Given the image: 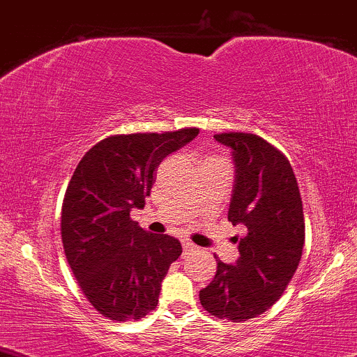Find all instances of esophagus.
Masks as SVG:
<instances>
[{
	"label": "esophagus",
	"mask_w": 357,
	"mask_h": 357,
	"mask_svg": "<svg viewBox=\"0 0 357 357\" xmlns=\"http://www.w3.org/2000/svg\"><path fill=\"white\" fill-rule=\"evenodd\" d=\"M192 250H196V245H194V243H191V242H183V254H184V255L191 254Z\"/></svg>",
	"instance_id": "34e87169"
}]
</instances>
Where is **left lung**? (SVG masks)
Wrapping results in <instances>:
<instances>
[{"mask_svg": "<svg viewBox=\"0 0 357 357\" xmlns=\"http://www.w3.org/2000/svg\"><path fill=\"white\" fill-rule=\"evenodd\" d=\"M232 150L236 184L229 220L241 224L236 265L218 260L215 277L199 291L202 308L219 319L242 323L278 301L298 268L305 218L298 183L282 151L254 133L214 135ZM218 259V257H215Z\"/></svg>", "mask_w": 357, "mask_h": 357, "instance_id": "obj_1", "label": "left lung"}]
</instances>
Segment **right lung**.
<instances>
[{
  "label": "right lung",
  "instance_id": "right-lung-1",
  "mask_svg": "<svg viewBox=\"0 0 357 357\" xmlns=\"http://www.w3.org/2000/svg\"><path fill=\"white\" fill-rule=\"evenodd\" d=\"M197 133L114 135L90 148L72 174L62 204V243L85 298L108 319H142L156 308L181 243L146 232L130 211L145 207L158 166Z\"/></svg>",
  "mask_w": 357,
  "mask_h": 357
}]
</instances>
